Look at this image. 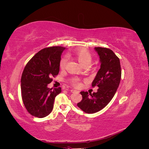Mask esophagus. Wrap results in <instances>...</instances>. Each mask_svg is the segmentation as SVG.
Masks as SVG:
<instances>
[{
    "label": "esophagus",
    "mask_w": 149,
    "mask_h": 149,
    "mask_svg": "<svg viewBox=\"0 0 149 149\" xmlns=\"http://www.w3.org/2000/svg\"><path fill=\"white\" fill-rule=\"evenodd\" d=\"M70 91H71V93H79V91H77V90H75V89H71Z\"/></svg>",
    "instance_id": "esophagus-1"
}]
</instances>
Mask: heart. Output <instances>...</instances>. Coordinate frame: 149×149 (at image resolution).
Returning <instances> with one entry per match:
<instances>
[{"mask_svg": "<svg viewBox=\"0 0 149 149\" xmlns=\"http://www.w3.org/2000/svg\"><path fill=\"white\" fill-rule=\"evenodd\" d=\"M73 55L79 61V63L83 67L86 68L89 66L91 64L93 60V56L91 53L88 50L84 48H81L75 51L73 53ZM67 60L65 57L61 58L60 62V67L61 69H64L66 64ZM72 85L74 86H79L81 85L79 81L78 78H74L72 80L71 82Z\"/></svg>", "mask_w": 149, "mask_h": 149, "instance_id": "obj_1", "label": "heart"}]
</instances>
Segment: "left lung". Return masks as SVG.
I'll return each instance as SVG.
<instances>
[{"mask_svg":"<svg viewBox=\"0 0 149 149\" xmlns=\"http://www.w3.org/2000/svg\"><path fill=\"white\" fill-rule=\"evenodd\" d=\"M100 56L101 68L92 83V87L97 86L96 93L80 92L82 100L77 106L86 113L93 114L102 109L109 103L116 93L121 78L119 58L111 49L95 47Z\"/></svg>","mask_w":149,"mask_h":149,"instance_id":"8db88e82","label":"left lung"}]
</instances>
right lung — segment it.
<instances>
[{"instance_id":"1","label":"right lung","mask_w":149,"mask_h":149,"mask_svg":"<svg viewBox=\"0 0 149 149\" xmlns=\"http://www.w3.org/2000/svg\"><path fill=\"white\" fill-rule=\"evenodd\" d=\"M65 48H43L26 65L21 78L22 97L26 109L33 116L43 118L51 113L55 97L61 88L47 87L60 71L61 55Z\"/></svg>"}]
</instances>
